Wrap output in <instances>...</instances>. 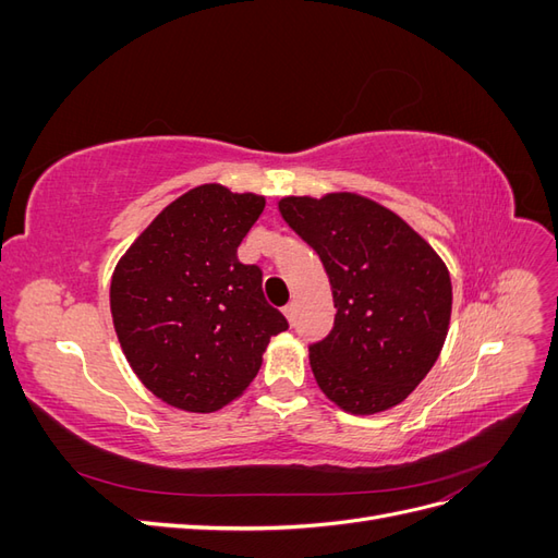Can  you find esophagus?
Returning a JSON list of instances; mask_svg holds the SVG:
<instances>
[{"instance_id":"esophagus-1","label":"esophagus","mask_w":558,"mask_h":558,"mask_svg":"<svg viewBox=\"0 0 558 558\" xmlns=\"http://www.w3.org/2000/svg\"><path fill=\"white\" fill-rule=\"evenodd\" d=\"M283 314H286V318H289L291 324H293V318H295V305H293V302H289V305L283 307Z\"/></svg>"}]
</instances>
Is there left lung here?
<instances>
[{"instance_id": "1", "label": "left lung", "mask_w": 558, "mask_h": 558, "mask_svg": "<svg viewBox=\"0 0 558 558\" xmlns=\"http://www.w3.org/2000/svg\"><path fill=\"white\" fill-rule=\"evenodd\" d=\"M279 211L318 253L337 307L332 330L310 344L320 391L351 414L393 408L430 373L445 344V263L400 216L361 195L283 197Z\"/></svg>"}]
</instances>
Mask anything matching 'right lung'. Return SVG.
Returning <instances> with one entry per match:
<instances>
[{"label": "right lung", "instance_id": "add662e5", "mask_svg": "<svg viewBox=\"0 0 558 558\" xmlns=\"http://www.w3.org/2000/svg\"><path fill=\"white\" fill-rule=\"evenodd\" d=\"M265 197L197 185L165 207L111 279V316L134 375L185 412H216L258 375L269 337L289 328L263 295V269L238 246Z\"/></svg>", "mask_w": 558, "mask_h": 558}]
</instances>
